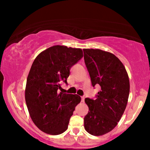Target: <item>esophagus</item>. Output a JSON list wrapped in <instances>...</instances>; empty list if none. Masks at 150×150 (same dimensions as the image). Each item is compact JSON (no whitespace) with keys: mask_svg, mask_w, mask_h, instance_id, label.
I'll use <instances>...</instances> for the list:
<instances>
[{"mask_svg":"<svg viewBox=\"0 0 150 150\" xmlns=\"http://www.w3.org/2000/svg\"><path fill=\"white\" fill-rule=\"evenodd\" d=\"M84 100H85V96H81V102L83 103L84 102Z\"/></svg>","mask_w":150,"mask_h":150,"instance_id":"34e87169","label":"esophagus"}]
</instances>
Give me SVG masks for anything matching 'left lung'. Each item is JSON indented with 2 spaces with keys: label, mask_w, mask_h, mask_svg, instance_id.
Segmentation results:
<instances>
[{
  "label": "left lung",
  "mask_w": 150,
  "mask_h": 150,
  "mask_svg": "<svg viewBox=\"0 0 150 150\" xmlns=\"http://www.w3.org/2000/svg\"><path fill=\"white\" fill-rule=\"evenodd\" d=\"M83 52L93 87H100L96 98L85 99L88 112L84 127L91 135L102 136L115 128L125 110L130 93L128 75L122 63L111 53L98 49Z\"/></svg>",
  "instance_id": "8db88e82"
}]
</instances>
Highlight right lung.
<instances>
[{"label":"right lung","mask_w":150,"mask_h":150,"mask_svg":"<svg viewBox=\"0 0 150 150\" xmlns=\"http://www.w3.org/2000/svg\"><path fill=\"white\" fill-rule=\"evenodd\" d=\"M83 57L78 48L54 45L38 55L27 78L25 99L32 121L40 130L59 135L67 130L77 95L59 93L62 83L67 85L70 69Z\"/></svg>","instance_id":"right-lung-1"}]
</instances>
